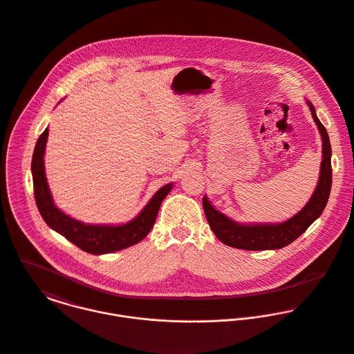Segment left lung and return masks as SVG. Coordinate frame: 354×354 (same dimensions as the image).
<instances>
[{
	"label": "left lung",
	"mask_w": 354,
	"mask_h": 354,
	"mask_svg": "<svg viewBox=\"0 0 354 354\" xmlns=\"http://www.w3.org/2000/svg\"><path fill=\"white\" fill-rule=\"evenodd\" d=\"M319 131L323 138V160L320 167V177L310 201L306 206L290 220L281 224H239L228 218L213 207V205L203 196V209L209 225L214 235L224 244L241 248V250H277L288 245L297 237L302 235L313 223L317 220L330 198L333 184V169H331V144L328 133L323 123L319 120L315 107L308 102Z\"/></svg>",
	"instance_id": "1"
}]
</instances>
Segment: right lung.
I'll return each mask as SVG.
<instances>
[{
	"label": "right lung",
	"mask_w": 354,
	"mask_h": 354,
	"mask_svg": "<svg viewBox=\"0 0 354 354\" xmlns=\"http://www.w3.org/2000/svg\"><path fill=\"white\" fill-rule=\"evenodd\" d=\"M48 131L49 130L46 127L38 137L31 160L34 198L44 221L53 231L64 236L81 250L95 255L123 250L141 241L148 235L155 224L162 201L171 191L173 184L162 187L141 210V213L123 225H91L77 221L60 212L52 201L44 166L45 145L49 134Z\"/></svg>",
	"instance_id": "1"
}]
</instances>
